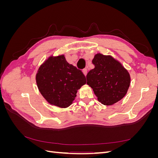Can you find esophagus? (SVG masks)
<instances>
[{
  "label": "esophagus",
  "mask_w": 158,
  "mask_h": 158,
  "mask_svg": "<svg viewBox=\"0 0 158 158\" xmlns=\"http://www.w3.org/2000/svg\"><path fill=\"white\" fill-rule=\"evenodd\" d=\"M82 72H83V73H84V74L85 76H86V75H87V73H88V70H87L86 69H84L82 70Z\"/></svg>",
  "instance_id": "34e87169"
}]
</instances>
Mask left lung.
Here are the masks:
<instances>
[{
  "label": "left lung",
  "instance_id": "obj_1",
  "mask_svg": "<svg viewBox=\"0 0 158 158\" xmlns=\"http://www.w3.org/2000/svg\"><path fill=\"white\" fill-rule=\"evenodd\" d=\"M92 63L95 68L86 76L87 84L93 89L98 101L105 106L120 101L130 86L127 70L111 56L100 53L94 56Z\"/></svg>",
  "mask_w": 158,
  "mask_h": 158
}]
</instances>
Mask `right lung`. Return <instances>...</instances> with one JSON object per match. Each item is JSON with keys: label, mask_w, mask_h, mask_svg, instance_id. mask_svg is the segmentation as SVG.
I'll return each instance as SVG.
<instances>
[{"label": "right lung", "mask_w": 158, "mask_h": 158, "mask_svg": "<svg viewBox=\"0 0 158 158\" xmlns=\"http://www.w3.org/2000/svg\"><path fill=\"white\" fill-rule=\"evenodd\" d=\"M35 79L47 102L61 108L70 106L78 89L86 83L82 72L70 64L63 55L49 57L38 69Z\"/></svg>", "instance_id": "obj_1"}]
</instances>
